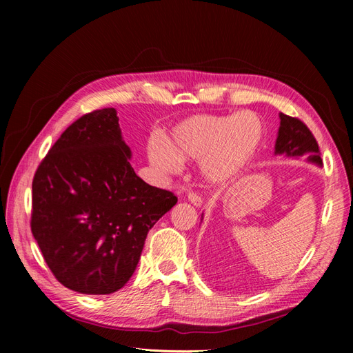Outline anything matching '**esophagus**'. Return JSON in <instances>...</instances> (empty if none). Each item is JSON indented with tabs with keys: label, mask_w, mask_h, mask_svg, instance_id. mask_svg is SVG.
<instances>
[{
	"label": "esophagus",
	"mask_w": 353,
	"mask_h": 353,
	"mask_svg": "<svg viewBox=\"0 0 353 353\" xmlns=\"http://www.w3.org/2000/svg\"><path fill=\"white\" fill-rule=\"evenodd\" d=\"M187 197H188V200L193 203L194 206H201V203H203V200H201V197L196 193V191H188V194H187Z\"/></svg>",
	"instance_id": "1"
}]
</instances>
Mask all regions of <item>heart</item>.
<instances>
[{
	"instance_id": "b5f03b06",
	"label": "heart",
	"mask_w": 353,
	"mask_h": 353,
	"mask_svg": "<svg viewBox=\"0 0 353 353\" xmlns=\"http://www.w3.org/2000/svg\"><path fill=\"white\" fill-rule=\"evenodd\" d=\"M263 122L252 110L236 114H193L176 123L165 141L147 147L150 163L163 175L181 170V160L200 159L201 174L210 183L227 184L239 178L258 154Z\"/></svg>"
}]
</instances>
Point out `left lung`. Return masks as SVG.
<instances>
[{
  "instance_id": "8db88e82",
  "label": "left lung",
  "mask_w": 353,
  "mask_h": 353,
  "mask_svg": "<svg viewBox=\"0 0 353 353\" xmlns=\"http://www.w3.org/2000/svg\"><path fill=\"white\" fill-rule=\"evenodd\" d=\"M280 130L275 143V153L288 157L307 156V160L321 165V152L311 130L297 117L280 113Z\"/></svg>"
}]
</instances>
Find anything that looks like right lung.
I'll use <instances>...</instances> for the list:
<instances>
[{
  "instance_id": "1",
  "label": "right lung",
  "mask_w": 353,
  "mask_h": 353,
  "mask_svg": "<svg viewBox=\"0 0 353 353\" xmlns=\"http://www.w3.org/2000/svg\"><path fill=\"white\" fill-rule=\"evenodd\" d=\"M113 108L81 116L42 159L32 181L30 230L57 281L110 294L132 276L148 231L176 205L130 163Z\"/></svg>"
}]
</instances>
